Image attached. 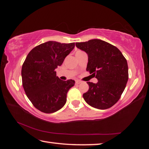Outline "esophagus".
<instances>
[{"label": "esophagus", "instance_id": "esophagus-1", "mask_svg": "<svg viewBox=\"0 0 149 149\" xmlns=\"http://www.w3.org/2000/svg\"><path fill=\"white\" fill-rule=\"evenodd\" d=\"M81 81H79V80L75 81V84H81Z\"/></svg>", "mask_w": 149, "mask_h": 149}]
</instances>
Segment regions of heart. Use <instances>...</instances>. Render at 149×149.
Listing matches in <instances>:
<instances>
[{"mask_svg": "<svg viewBox=\"0 0 149 149\" xmlns=\"http://www.w3.org/2000/svg\"><path fill=\"white\" fill-rule=\"evenodd\" d=\"M83 51H81V50H78V51L76 52V53H79V52H82Z\"/></svg>", "mask_w": 149, "mask_h": 149, "instance_id": "b5f03b06", "label": "heart"}]
</instances>
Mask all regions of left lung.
<instances>
[{
  "label": "left lung",
  "instance_id": "1",
  "mask_svg": "<svg viewBox=\"0 0 149 149\" xmlns=\"http://www.w3.org/2000/svg\"><path fill=\"white\" fill-rule=\"evenodd\" d=\"M75 45L87 54L86 70L98 79L97 84L87 82L89 88L83 95L84 100L98 109L112 107L120 99L129 77L125 58L117 47L100 39Z\"/></svg>",
  "mask_w": 149,
  "mask_h": 149
}]
</instances>
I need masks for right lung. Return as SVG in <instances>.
Segmentation results:
<instances>
[{"mask_svg": "<svg viewBox=\"0 0 149 149\" xmlns=\"http://www.w3.org/2000/svg\"><path fill=\"white\" fill-rule=\"evenodd\" d=\"M74 47L75 42L48 41L27 54L22 65V85L33 105L41 112H56L66 102L67 93L75 81L60 79L55 69L62 64Z\"/></svg>", "mask_w": 149, "mask_h": 149, "instance_id": "1", "label": "right lung"}]
</instances>
